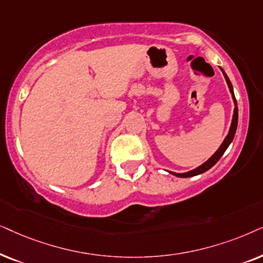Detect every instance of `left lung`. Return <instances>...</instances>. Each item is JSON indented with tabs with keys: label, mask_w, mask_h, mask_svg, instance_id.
Masks as SVG:
<instances>
[{
	"label": "left lung",
	"mask_w": 263,
	"mask_h": 263,
	"mask_svg": "<svg viewBox=\"0 0 263 263\" xmlns=\"http://www.w3.org/2000/svg\"><path fill=\"white\" fill-rule=\"evenodd\" d=\"M221 71L223 73V76H225V79L227 82V85L230 87V91L231 93H232V97H233V101H234V113H233V118H232V124H231V127H230V132L229 135L226 136L225 141L222 142V144L220 145V148L216 150V153L213 155L211 159H209L207 162H204L201 166L195 168L194 171H190V172H186V173H174V172H170L174 174L176 177H179V178H189V177H194V176H198V174L201 173H204L205 171H208L209 168H212L214 164L218 162L220 160V157L223 155V153L226 152V149L229 148V145L231 144V142L233 141V137L234 135H236V129H237V125H238V107H237V101H236V97L233 95V87H232V84H231L229 77L226 76V73L223 72V69L221 68Z\"/></svg>",
	"instance_id": "8db88e82"
}]
</instances>
